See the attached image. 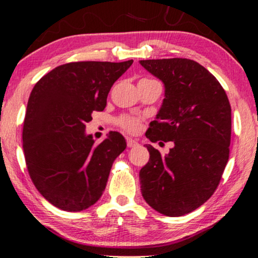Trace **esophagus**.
I'll list each match as a JSON object with an SVG mask.
<instances>
[{
  "instance_id": "1",
  "label": "esophagus",
  "mask_w": 258,
  "mask_h": 258,
  "mask_svg": "<svg viewBox=\"0 0 258 258\" xmlns=\"http://www.w3.org/2000/svg\"><path fill=\"white\" fill-rule=\"evenodd\" d=\"M126 145H128V148L137 147L138 142L135 141V140H133V138H126Z\"/></svg>"
}]
</instances>
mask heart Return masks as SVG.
<instances>
[{
	"label": "heart",
	"instance_id": "b5f03b06",
	"mask_svg": "<svg viewBox=\"0 0 258 258\" xmlns=\"http://www.w3.org/2000/svg\"><path fill=\"white\" fill-rule=\"evenodd\" d=\"M115 123H116L121 129L125 130V132H128L130 134H137L142 129V120L137 116H133V115H121V116H118L116 118Z\"/></svg>",
	"mask_w": 258,
	"mask_h": 258
}]
</instances>
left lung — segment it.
<instances>
[{
	"label": "left lung",
	"instance_id": "1",
	"mask_svg": "<svg viewBox=\"0 0 258 258\" xmlns=\"http://www.w3.org/2000/svg\"><path fill=\"white\" fill-rule=\"evenodd\" d=\"M165 85V99L145 133L151 142H173L163 156L147 144L150 159L140 171L141 192L166 216L197 210L215 192L229 158L231 108L222 86L186 58L141 60Z\"/></svg>",
	"mask_w": 258,
	"mask_h": 258
}]
</instances>
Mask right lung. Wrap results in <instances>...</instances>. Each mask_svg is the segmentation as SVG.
<instances>
[{
	"instance_id": "1",
	"label": "right lung",
	"mask_w": 258,
	"mask_h": 258,
	"mask_svg": "<svg viewBox=\"0 0 258 258\" xmlns=\"http://www.w3.org/2000/svg\"><path fill=\"white\" fill-rule=\"evenodd\" d=\"M134 60L76 61L40 78L30 94L23 124V150L30 178L53 206L80 212L100 199L114 160L126 148L110 132L96 144L86 135L94 110L102 111L114 85Z\"/></svg>"
}]
</instances>
